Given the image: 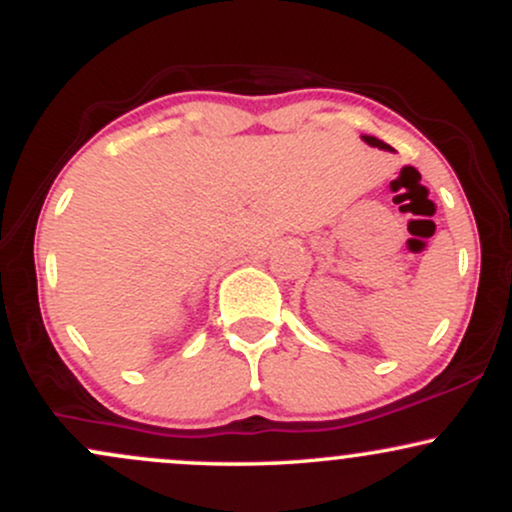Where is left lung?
Segmentation results:
<instances>
[{"mask_svg":"<svg viewBox=\"0 0 512 512\" xmlns=\"http://www.w3.org/2000/svg\"><path fill=\"white\" fill-rule=\"evenodd\" d=\"M361 139H363V142H366L368 146H378V149H385V151H395V149H392L390 144H385L383 139H378V137H370V134H363Z\"/></svg>","mask_w":512,"mask_h":512,"instance_id":"1","label":"left lung"}]
</instances>
